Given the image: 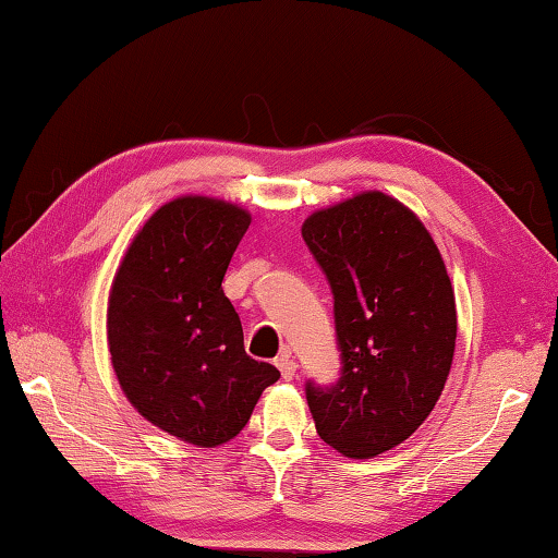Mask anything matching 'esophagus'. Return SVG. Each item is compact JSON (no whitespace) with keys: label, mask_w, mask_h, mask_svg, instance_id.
Returning a JSON list of instances; mask_svg holds the SVG:
<instances>
[{"label":"esophagus","mask_w":558,"mask_h":558,"mask_svg":"<svg viewBox=\"0 0 558 558\" xmlns=\"http://www.w3.org/2000/svg\"><path fill=\"white\" fill-rule=\"evenodd\" d=\"M276 366L280 369L282 379H286V381H292V379H295V374H298V364H295V359L290 356V352H282V354L276 359Z\"/></svg>","instance_id":"1"}]
</instances>
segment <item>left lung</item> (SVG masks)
<instances>
[{
    "label": "left lung",
    "mask_w": 558,
    "mask_h": 558,
    "mask_svg": "<svg viewBox=\"0 0 558 558\" xmlns=\"http://www.w3.org/2000/svg\"><path fill=\"white\" fill-rule=\"evenodd\" d=\"M302 239L335 295L342 379L307 384L317 436L366 460L413 436L448 381L456 292L436 241L409 206L359 192L313 211Z\"/></svg>",
    "instance_id": "1"
}]
</instances>
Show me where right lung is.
Wrapping results in <instances>:
<instances>
[{
  "instance_id": "right-lung-1",
  "label": "right lung",
  "mask_w": 558,
  "mask_h": 558,
  "mask_svg": "<svg viewBox=\"0 0 558 558\" xmlns=\"http://www.w3.org/2000/svg\"><path fill=\"white\" fill-rule=\"evenodd\" d=\"M251 226L239 204L186 194L149 216L108 295V349L125 399L145 421L196 448L239 436L280 379L243 349L223 276Z\"/></svg>"
}]
</instances>
